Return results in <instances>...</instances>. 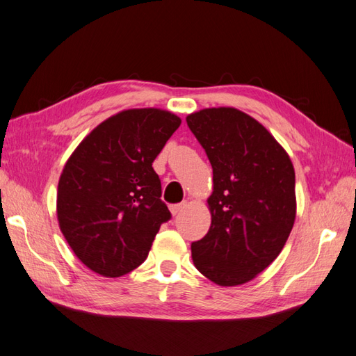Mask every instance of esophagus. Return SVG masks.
Instances as JSON below:
<instances>
[{
    "instance_id": "esophagus-1",
    "label": "esophagus",
    "mask_w": 356,
    "mask_h": 356,
    "mask_svg": "<svg viewBox=\"0 0 356 356\" xmlns=\"http://www.w3.org/2000/svg\"><path fill=\"white\" fill-rule=\"evenodd\" d=\"M186 207V202H180V204H172L171 207H170V210H171V213H172V215H179V213L181 211V210H184Z\"/></svg>"
}]
</instances>
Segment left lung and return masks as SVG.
<instances>
[{
    "mask_svg": "<svg viewBox=\"0 0 356 356\" xmlns=\"http://www.w3.org/2000/svg\"><path fill=\"white\" fill-rule=\"evenodd\" d=\"M186 122L213 168L211 225L192 243V261L216 285H243L279 257L291 234L296 171L276 138L237 108H204Z\"/></svg>",
    "mask_w": 356,
    "mask_h": 356,
    "instance_id": "1",
    "label": "left lung"
}]
</instances>
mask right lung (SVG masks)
<instances>
[{
	"label": "right lung",
	"instance_id": "right-lung-1",
	"mask_svg": "<svg viewBox=\"0 0 356 356\" xmlns=\"http://www.w3.org/2000/svg\"><path fill=\"white\" fill-rule=\"evenodd\" d=\"M180 124L161 108L120 111L90 131L60 172L59 228L76 257L101 276H124L143 264L171 218L152 162Z\"/></svg>",
	"mask_w": 356,
	"mask_h": 356
}]
</instances>
